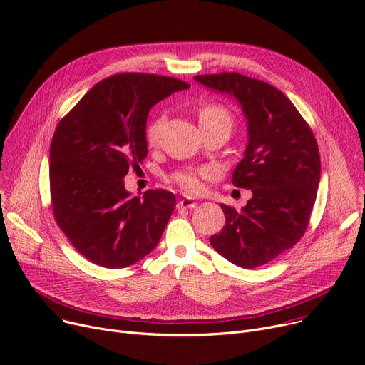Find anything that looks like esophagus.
Segmentation results:
<instances>
[{"mask_svg": "<svg viewBox=\"0 0 365 365\" xmlns=\"http://www.w3.org/2000/svg\"><path fill=\"white\" fill-rule=\"evenodd\" d=\"M196 207V202L193 200H189V197H183V200H180L178 202V210H182V208H187V210H192Z\"/></svg>", "mask_w": 365, "mask_h": 365, "instance_id": "34e87169", "label": "esophagus"}]
</instances>
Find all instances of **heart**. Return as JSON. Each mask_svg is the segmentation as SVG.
Instances as JSON below:
<instances>
[{"instance_id": "obj_1", "label": "heart", "mask_w": 365, "mask_h": 365, "mask_svg": "<svg viewBox=\"0 0 365 365\" xmlns=\"http://www.w3.org/2000/svg\"><path fill=\"white\" fill-rule=\"evenodd\" d=\"M197 122H200V126L202 130L218 129V128L231 129V125H233V118H231V113L224 106L212 103V105H205V106L200 108V110H197ZM163 125H164L163 118H157L148 125L147 143L150 147H155L160 143ZM210 176H211L210 170H202L197 173L180 172L175 176V180L183 192L197 193L202 187V178H210Z\"/></svg>"}]
</instances>
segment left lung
Returning <instances> with one entry per match:
<instances>
[{
    "mask_svg": "<svg viewBox=\"0 0 365 365\" xmlns=\"http://www.w3.org/2000/svg\"><path fill=\"white\" fill-rule=\"evenodd\" d=\"M195 81L239 102L247 120L245 157L233 182L253 196L242 210L220 204L225 225L211 246L240 268L253 269L298 243L307 228L320 182V155L307 122L274 86L237 73Z\"/></svg>",
    "mask_w": 365,
    "mask_h": 365,
    "instance_id": "1",
    "label": "left lung"
}]
</instances>
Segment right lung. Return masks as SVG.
<instances>
[{
  "label": "right lung",
  "instance_id": "obj_1",
  "mask_svg": "<svg viewBox=\"0 0 365 365\" xmlns=\"http://www.w3.org/2000/svg\"><path fill=\"white\" fill-rule=\"evenodd\" d=\"M189 84L125 73L98 81L61 119L51 143L55 221L90 262L109 269L137 263L158 245L176 207L164 189L130 196L123 178L147 157L145 128L154 105Z\"/></svg>",
  "mask_w": 365,
  "mask_h": 365
}]
</instances>
